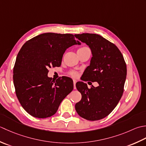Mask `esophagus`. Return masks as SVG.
<instances>
[{"mask_svg":"<svg viewBox=\"0 0 146 146\" xmlns=\"http://www.w3.org/2000/svg\"><path fill=\"white\" fill-rule=\"evenodd\" d=\"M73 82H74V90H76V82H77V81H76V80H73Z\"/></svg>","mask_w":146,"mask_h":146,"instance_id":"34e87169","label":"esophagus"}]
</instances>
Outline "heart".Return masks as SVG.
Returning <instances> with one entry per match:
<instances>
[{
  "mask_svg": "<svg viewBox=\"0 0 146 146\" xmlns=\"http://www.w3.org/2000/svg\"><path fill=\"white\" fill-rule=\"evenodd\" d=\"M90 50V48H89L88 46H84L81 47V48H80L78 49V50ZM68 74H69V76H70L71 77H77V76H79V72L77 70H70L69 72H68Z\"/></svg>",
  "mask_w": 146,
  "mask_h": 146,
  "instance_id": "obj_1",
  "label": "heart"
}]
</instances>
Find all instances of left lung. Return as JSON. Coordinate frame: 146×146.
<instances>
[{
  "label": "left lung",
  "mask_w": 146,
  "mask_h": 146,
  "mask_svg": "<svg viewBox=\"0 0 146 146\" xmlns=\"http://www.w3.org/2000/svg\"><path fill=\"white\" fill-rule=\"evenodd\" d=\"M90 47L93 56L85 70L84 81L97 82L99 86L88 88L83 82L76 83L82 98L75 105L77 113L88 120H101L113 110L124 91L127 65L118 47L96 34L75 35Z\"/></svg>",
  "instance_id": "obj_1"
}]
</instances>
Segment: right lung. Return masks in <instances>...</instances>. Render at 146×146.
I'll use <instances>...</instances> for the list:
<instances>
[{
    "instance_id": "obj_1",
    "label": "right lung",
    "mask_w": 146,
    "mask_h": 146,
    "mask_svg": "<svg viewBox=\"0 0 146 146\" xmlns=\"http://www.w3.org/2000/svg\"><path fill=\"white\" fill-rule=\"evenodd\" d=\"M79 44L72 34L43 33L23 44L13 69L16 96L23 108L36 118H48L57 111L62 101L73 90L72 80L47 76L48 69L61 65L65 50Z\"/></svg>"
}]
</instances>
